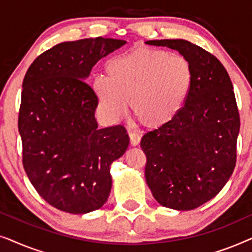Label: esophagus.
<instances>
[{"label": "esophagus", "instance_id": "esophagus-1", "mask_svg": "<svg viewBox=\"0 0 252 252\" xmlns=\"http://www.w3.org/2000/svg\"><path fill=\"white\" fill-rule=\"evenodd\" d=\"M128 136H129V141H130V146L135 147L139 146L140 141H141V136L139 134H135L134 132H128Z\"/></svg>", "mask_w": 252, "mask_h": 252}]
</instances>
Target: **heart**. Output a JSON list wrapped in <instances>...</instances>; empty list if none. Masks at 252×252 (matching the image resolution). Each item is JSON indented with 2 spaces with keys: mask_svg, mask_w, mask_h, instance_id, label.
I'll return each instance as SVG.
<instances>
[{
  "mask_svg": "<svg viewBox=\"0 0 252 252\" xmlns=\"http://www.w3.org/2000/svg\"><path fill=\"white\" fill-rule=\"evenodd\" d=\"M106 77H96L92 88L99 109L110 120L130 111L148 129H159L177 118L192 86L187 58L142 44L116 55L106 63Z\"/></svg>",
  "mask_w": 252,
  "mask_h": 252,
  "instance_id": "b5f03b06",
  "label": "heart"
}]
</instances>
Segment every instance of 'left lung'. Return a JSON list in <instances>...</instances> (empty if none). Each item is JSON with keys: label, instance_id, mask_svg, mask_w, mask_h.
<instances>
[{"label": "left lung", "instance_id": "obj_1", "mask_svg": "<svg viewBox=\"0 0 252 252\" xmlns=\"http://www.w3.org/2000/svg\"><path fill=\"white\" fill-rule=\"evenodd\" d=\"M146 43L178 50L192 68L191 91L181 112L141 140L146 181L155 199L187 211L215 197L235 167L240 115L233 84L218 58L189 41Z\"/></svg>", "mask_w": 252, "mask_h": 252}]
</instances>
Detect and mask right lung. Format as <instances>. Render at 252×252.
Returning a JSON list of instances; mask_svg holds the SVG:
<instances>
[{
    "mask_svg": "<svg viewBox=\"0 0 252 252\" xmlns=\"http://www.w3.org/2000/svg\"><path fill=\"white\" fill-rule=\"evenodd\" d=\"M124 40L62 42L35 58L23 81L18 129L31 184L61 211L84 215L108 201L110 165L129 137L122 125L97 128V98L85 81L102 57Z\"/></svg>",
    "mask_w": 252,
    "mask_h": 252,
    "instance_id": "obj_1",
    "label": "right lung"
}]
</instances>
